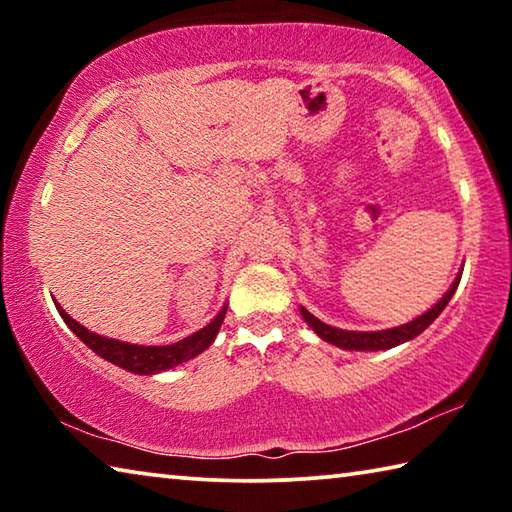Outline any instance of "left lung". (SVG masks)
Segmentation results:
<instances>
[{
    "label": "left lung",
    "mask_w": 512,
    "mask_h": 512,
    "mask_svg": "<svg viewBox=\"0 0 512 512\" xmlns=\"http://www.w3.org/2000/svg\"><path fill=\"white\" fill-rule=\"evenodd\" d=\"M461 273L456 275V280L452 282V287L447 289L445 296L440 298L436 305L424 311L422 316L413 318L411 323L397 325V327H391V329H377V332H354V329H339V327H332V325L323 323V320L316 318L305 307H300V314H302V318H305V323L311 329H314V334H318L320 339L336 345V348H341V350H357V352L391 350V348H395V345H402L406 341L415 339V336L422 334L424 329H427L433 323V320L440 316V311L447 307V302L452 300L454 291L458 287V282H461Z\"/></svg>",
    "instance_id": "left-lung-1"
}]
</instances>
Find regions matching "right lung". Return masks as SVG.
Listing matches in <instances>:
<instances>
[{
	"label": "right lung",
	"mask_w": 512,
	"mask_h": 512,
	"mask_svg": "<svg viewBox=\"0 0 512 512\" xmlns=\"http://www.w3.org/2000/svg\"><path fill=\"white\" fill-rule=\"evenodd\" d=\"M54 305L58 309L60 318L67 323V327L72 329V332L79 336V339L88 345L92 352H97L101 359L115 363V366H119V368L135 372V375H158V372H162V370L176 368V366H180V363L198 357V354L210 348V345L214 343L216 334H219V329H221L223 318H225V311H228V305H223L219 314H216L203 329H198V332H194L192 336H187V339L178 341V343L137 345V343L108 339V336L90 332L88 327L76 323V320L69 316L56 300H54Z\"/></svg>",
	"instance_id": "add662e5"
}]
</instances>
